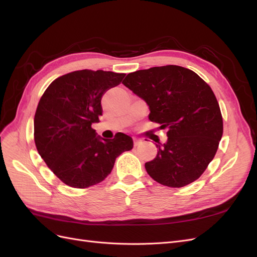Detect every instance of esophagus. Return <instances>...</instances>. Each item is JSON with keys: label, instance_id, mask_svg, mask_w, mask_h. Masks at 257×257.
<instances>
[{"label": "esophagus", "instance_id": "esophagus-1", "mask_svg": "<svg viewBox=\"0 0 257 257\" xmlns=\"http://www.w3.org/2000/svg\"><path fill=\"white\" fill-rule=\"evenodd\" d=\"M133 141H134V146H135V147L139 146V145H141V144L143 143L142 139H139V138H137V137H134Z\"/></svg>", "mask_w": 257, "mask_h": 257}]
</instances>
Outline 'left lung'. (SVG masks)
I'll return each mask as SVG.
<instances>
[{"label":"left lung","instance_id":"left-lung-1","mask_svg":"<svg viewBox=\"0 0 257 257\" xmlns=\"http://www.w3.org/2000/svg\"><path fill=\"white\" fill-rule=\"evenodd\" d=\"M122 83L149 106V120L167 128V142L145 164L157 182L181 188L195 181L216 153L223 134L211 88L191 69L157 66L128 74Z\"/></svg>","mask_w":257,"mask_h":257}]
</instances>
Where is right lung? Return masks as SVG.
Here are the masks:
<instances>
[{
  "instance_id": "right-lung-1",
  "label": "right lung",
  "mask_w": 257,
  "mask_h": 257,
  "mask_svg": "<svg viewBox=\"0 0 257 257\" xmlns=\"http://www.w3.org/2000/svg\"><path fill=\"white\" fill-rule=\"evenodd\" d=\"M125 74L76 71L53 80L38 103L34 116L36 149L61 181L77 189L102 182L115 159L133 148L123 133L113 139L97 135L103 95L121 83Z\"/></svg>"
}]
</instances>
